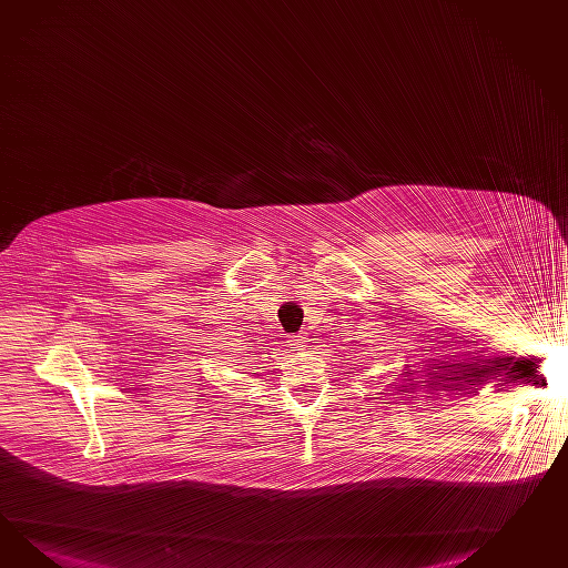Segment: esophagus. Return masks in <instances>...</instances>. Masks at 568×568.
I'll list each match as a JSON object with an SVG mask.
<instances>
[{
  "mask_svg": "<svg viewBox=\"0 0 568 568\" xmlns=\"http://www.w3.org/2000/svg\"><path fill=\"white\" fill-rule=\"evenodd\" d=\"M292 348L303 349L306 346V334L305 332H301L298 335H292L291 339Z\"/></svg>",
  "mask_w": 568,
  "mask_h": 568,
  "instance_id": "1",
  "label": "esophagus"
}]
</instances>
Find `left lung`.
Instances as JSON below:
<instances>
[{"label": "left lung", "mask_w": 568, "mask_h": 568, "mask_svg": "<svg viewBox=\"0 0 568 568\" xmlns=\"http://www.w3.org/2000/svg\"><path fill=\"white\" fill-rule=\"evenodd\" d=\"M409 375H414V373H409ZM409 381H412V378H409Z\"/></svg>", "instance_id": "1"}]
</instances>
